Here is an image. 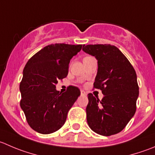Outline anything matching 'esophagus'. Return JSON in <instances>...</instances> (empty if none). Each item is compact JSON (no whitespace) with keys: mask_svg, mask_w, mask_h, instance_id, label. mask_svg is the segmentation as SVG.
<instances>
[{"mask_svg":"<svg viewBox=\"0 0 155 155\" xmlns=\"http://www.w3.org/2000/svg\"><path fill=\"white\" fill-rule=\"evenodd\" d=\"M81 95H86V92L84 90H81Z\"/></svg>","mask_w":155,"mask_h":155,"instance_id":"obj_1","label":"esophagus"}]
</instances>
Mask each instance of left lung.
Returning a JSON list of instances; mask_svg holds the SVG:
<instances>
[{
	"instance_id": "obj_1",
	"label": "left lung",
	"mask_w": 155,
	"mask_h": 155,
	"mask_svg": "<svg viewBox=\"0 0 155 155\" xmlns=\"http://www.w3.org/2000/svg\"><path fill=\"white\" fill-rule=\"evenodd\" d=\"M82 51L97 61L94 88L104 94L100 101L88 94L87 122L99 135L109 136L122 131L136 113L139 97L137 76L125 55L110 45H84Z\"/></svg>"
}]
</instances>
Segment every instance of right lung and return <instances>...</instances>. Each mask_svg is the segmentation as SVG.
I'll return each mask as SVG.
<instances>
[{
  "label": "right lung",
  "mask_w": 155,
  "mask_h": 155,
  "mask_svg": "<svg viewBox=\"0 0 155 155\" xmlns=\"http://www.w3.org/2000/svg\"><path fill=\"white\" fill-rule=\"evenodd\" d=\"M82 45H50L33 55L25 64L19 85L20 107L28 125L41 134L61 129L68 111L80 95L76 86L67 91L56 89L59 79L67 77L69 64L82 49Z\"/></svg>",
  "instance_id": "add662e5"
}]
</instances>
